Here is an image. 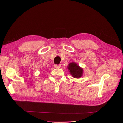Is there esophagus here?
Here are the masks:
<instances>
[{
    "label": "esophagus",
    "mask_w": 123,
    "mask_h": 123,
    "mask_svg": "<svg viewBox=\"0 0 123 123\" xmlns=\"http://www.w3.org/2000/svg\"><path fill=\"white\" fill-rule=\"evenodd\" d=\"M54 67L56 68H60L61 67V65H55Z\"/></svg>",
    "instance_id": "34e87169"
}]
</instances>
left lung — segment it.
Returning a JSON list of instances; mask_svg holds the SVG:
<instances>
[{"label":"left lung","mask_w":123,"mask_h":123,"mask_svg":"<svg viewBox=\"0 0 123 123\" xmlns=\"http://www.w3.org/2000/svg\"><path fill=\"white\" fill-rule=\"evenodd\" d=\"M70 74L72 76L76 79H79L83 76L84 70L83 68L78 65L75 62H71L67 66Z\"/></svg>","instance_id":"1"}]
</instances>
